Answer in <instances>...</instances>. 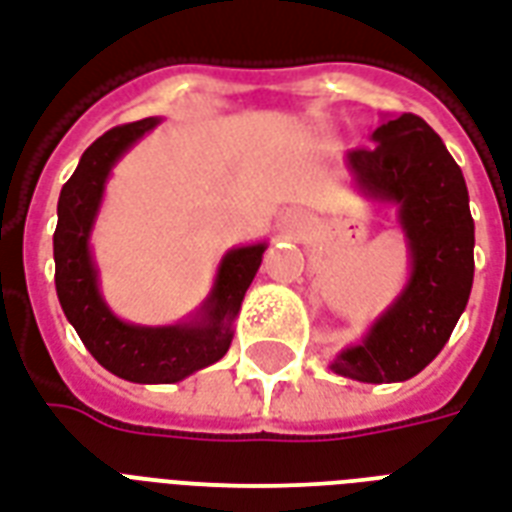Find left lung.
I'll return each mask as SVG.
<instances>
[{
    "mask_svg": "<svg viewBox=\"0 0 512 512\" xmlns=\"http://www.w3.org/2000/svg\"><path fill=\"white\" fill-rule=\"evenodd\" d=\"M372 142L345 153V169L361 197L397 207L410 278L361 343L334 356L332 372L361 383H402L443 351L467 307L475 221L459 164L424 118H383Z\"/></svg>",
    "mask_w": 512,
    "mask_h": 512,
    "instance_id": "1",
    "label": "left lung"
}]
</instances>
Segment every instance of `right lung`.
Segmentation results:
<instances>
[{"mask_svg": "<svg viewBox=\"0 0 512 512\" xmlns=\"http://www.w3.org/2000/svg\"><path fill=\"white\" fill-rule=\"evenodd\" d=\"M159 124L161 118H142L134 124L115 126L88 145L78 169L61 188L59 224L53 232L61 310L88 353L105 370L132 383H178L224 359L234 337V318L267 251V242H251L226 251L207 299L197 313L180 324H129L107 307L99 291L91 232L113 167Z\"/></svg>", "mask_w": 512, "mask_h": 512, "instance_id": "obj_1", "label": "right lung"}]
</instances>
